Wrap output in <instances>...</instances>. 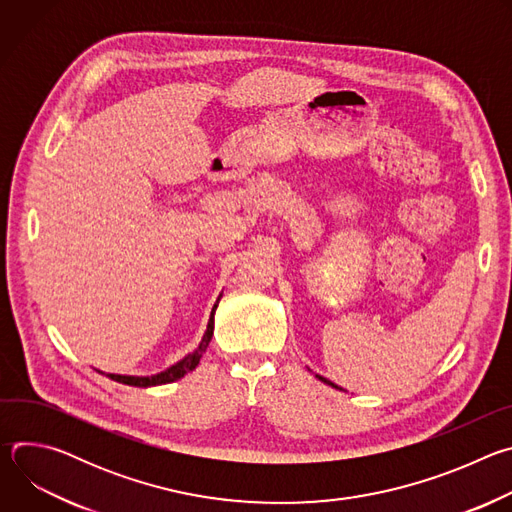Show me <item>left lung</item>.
I'll list each match as a JSON object with an SVG mask.
<instances>
[{
	"mask_svg": "<svg viewBox=\"0 0 512 512\" xmlns=\"http://www.w3.org/2000/svg\"><path fill=\"white\" fill-rule=\"evenodd\" d=\"M316 377H318V379H320V381H322V383H326V385H330V387H334V389H340V391H342V387H338V385H334V383H332V381H328V379H326V377H320V375H316Z\"/></svg>",
	"mask_w": 512,
	"mask_h": 512,
	"instance_id": "obj_1",
	"label": "left lung"
}]
</instances>
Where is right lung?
<instances>
[{
	"instance_id": "1",
	"label": "right lung",
	"mask_w": 512,
	"mask_h": 512,
	"mask_svg": "<svg viewBox=\"0 0 512 512\" xmlns=\"http://www.w3.org/2000/svg\"><path fill=\"white\" fill-rule=\"evenodd\" d=\"M223 296H218L216 304L212 306V312H210V318H208V326H206V332L198 344V348L190 354H186L182 360H178L176 364H172L170 369L158 373V375H152V377H131V375H107L109 379L117 381V383H123V385H129V387H156V385H166V383H174L178 379H182L184 375H188L190 371H194L198 367V362L202 358V354L206 352L208 348V342L212 340V332H214V312H216V306L218 302H221ZM101 373V371H99ZM105 375V373H101Z\"/></svg>"
}]
</instances>
